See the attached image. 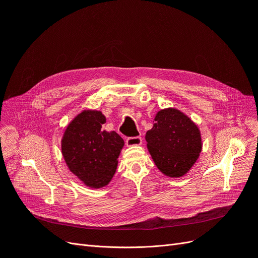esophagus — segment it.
Returning <instances> with one entry per match:
<instances>
[{"instance_id":"34e87169","label":"esophagus","mask_w":258,"mask_h":258,"mask_svg":"<svg viewBox=\"0 0 258 258\" xmlns=\"http://www.w3.org/2000/svg\"><path fill=\"white\" fill-rule=\"evenodd\" d=\"M142 143L141 137H129L126 139L127 146H134V145H140Z\"/></svg>"}]
</instances>
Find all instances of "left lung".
<instances>
[{
    "label": "left lung",
    "mask_w": 258,
    "mask_h": 258,
    "mask_svg": "<svg viewBox=\"0 0 258 258\" xmlns=\"http://www.w3.org/2000/svg\"><path fill=\"white\" fill-rule=\"evenodd\" d=\"M145 139L155 165L162 173L174 177L191 168L202 147L198 127L175 108L159 111Z\"/></svg>",
    "instance_id": "left-lung-1"
}]
</instances>
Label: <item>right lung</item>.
I'll list each match as a JSON object with an SVG mask.
<instances>
[{
	"label": "right lung",
	"instance_id": "right-lung-1",
	"mask_svg": "<svg viewBox=\"0 0 258 258\" xmlns=\"http://www.w3.org/2000/svg\"><path fill=\"white\" fill-rule=\"evenodd\" d=\"M105 117L85 111L69 124L62 139V154L69 169L88 186L106 185L117 168L123 140L115 131H103Z\"/></svg>",
	"mask_w": 258,
	"mask_h": 258
}]
</instances>
